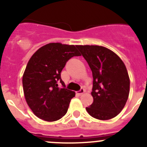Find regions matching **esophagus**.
<instances>
[{
    "label": "esophagus",
    "instance_id": "obj_1",
    "mask_svg": "<svg viewBox=\"0 0 147 147\" xmlns=\"http://www.w3.org/2000/svg\"><path fill=\"white\" fill-rule=\"evenodd\" d=\"M84 92H85V90H84L83 88H82L80 90H79L78 92H77V94H78V95H82Z\"/></svg>",
    "mask_w": 147,
    "mask_h": 147
}]
</instances>
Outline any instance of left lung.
<instances>
[{
	"label": "left lung",
	"mask_w": 147,
	"mask_h": 147,
	"mask_svg": "<svg viewBox=\"0 0 147 147\" xmlns=\"http://www.w3.org/2000/svg\"><path fill=\"white\" fill-rule=\"evenodd\" d=\"M88 63L93 77V103L86 110L92 117H115L125 106L130 80L125 65L109 49L99 45H76Z\"/></svg>",
	"instance_id": "obj_1"
}]
</instances>
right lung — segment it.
I'll use <instances>...</instances> for the list:
<instances>
[{
	"instance_id": "add662e5",
	"label": "right lung",
	"mask_w": 147,
	"mask_h": 147,
	"mask_svg": "<svg viewBox=\"0 0 147 147\" xmlns=\"http://www.w3.org/2000/svg\"><path fill=\"white\" fill-rule=\"evenodd\" d=\"M80 55L75 45L51 42L30 58L23 75V87L26 102L35 116L47 121L65 116L75 92L65 88L60 73L68 60ZM57 81L63 88L58 87Z\"/></svg>"
}]
</instances>
